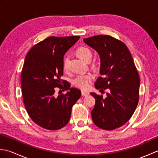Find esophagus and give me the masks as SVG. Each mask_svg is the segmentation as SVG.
<instances>
[{
	"label": "esophagus",
	"mask_w": 158,
	"mask_h": 158,
	"mask_svg": "<svg viewBox=\"0 0 158 158\" xmlns=\"http://www.w3.org/2000/svg\"><path fill=\"white\" fill-rule=\"evenodd\" d=\"M81 94H82L83 96H87L88 95H89V92H85V91H82L81 92Z\"/></svg>",
	"instance_id": "obj_1"
}]
</instances>
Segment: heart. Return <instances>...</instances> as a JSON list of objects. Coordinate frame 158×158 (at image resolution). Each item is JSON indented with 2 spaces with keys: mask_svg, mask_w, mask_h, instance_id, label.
<instances>
[{
  "mask_svg": "<svg viewBox=\"0 0 158 158\" xmlns=\"http://www.w3.org/2000/svg\"><path fill=\"white\" fill-rule=\"evenodd\" d=\"M77 55L78 56L79 58L85 62H88L91 60L92 53L91 50L86 47H80L76 51ZM69 58H66L64 62V69L67 70L69 69ZM94 78L92 74L88 73L86 75H80L77 76L75 79H73V84L77 88H78L83 90H86L89 89L90 87V84L92 81V80Z\"/></svg>",
  "mask_w": 158,
  "mask_h": 158,
  "instance_id": "heart-1",
  "label": "heart"
}]
</instances>
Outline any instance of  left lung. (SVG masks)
<instances>
[{
	"mask_svg": "<svg viewBox=\"0 0 158 158\" xmlns=\"http://www.w3.org/2000/svg\"><path fill=\"white\" fill-rule=\"evenodd\" d=\"M83 41L98 52L100 58L99 77L95 88L106 96L91 92L96 100L92 118L96 126L113 130L124 125L132 116L139 98L140 78L127 46L109 35H97Z\"/></svg>",
	"mask_w": 158,
	"mask_h": 158,
	"instance_id": "left-lung-1",
	"label": "left lung"
}]
</instances>
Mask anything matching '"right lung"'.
I'll list each match as a JSON object with an SVG mask.
<instances>
[{"mask_svg":"<svg viewBox=\"0 0 158 158\" xmlns=\"http://www.w3.org/2000/svg\"><path fill=\"white\" fill-rule=\"evenodd\" d=\"M79 38L50 36L33 46L26 56L21 74L23 103L31 119L45 129L57 130L64 127L73 106L81 97L79 89L70 88L69 82L60 79L64 56ZM56 86L67 92L56 96Z\"/></svg>","mask_w":158,"mask_h":158,"instance_id":"obj_1","label":"right lung"}]
</instances>
